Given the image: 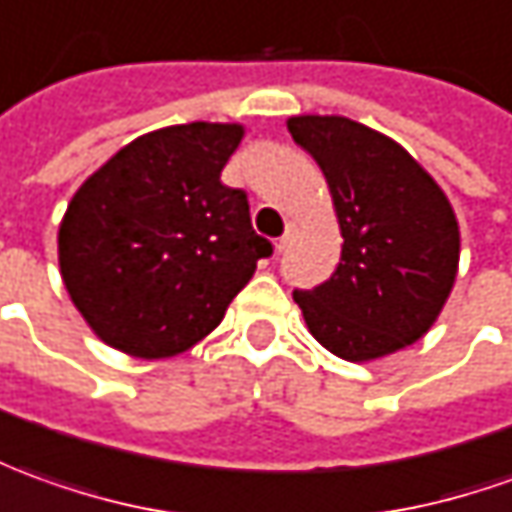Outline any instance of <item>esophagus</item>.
Instances as JSON below:
<instances>
[{"mask_svg":"<svg viewBox=\"0 0 512 512\" xmlns=\"http://www.w3.org/2000/svg\"><path fill=\"white\" fill-rule=\"evenodd\" d=\"M285 246H288V235L277 238V243H274V249H277V252H285Z\"/></svg>","mask_w":512,"mask_h":512,"instance_id":"esophagus-1","label":"esophagus"}]
</instances>
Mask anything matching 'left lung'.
Returning <instances> with one entry per match:
<instances>
[{"label":"left lung","mask_w":512,"mask_h":512,"mask_svg":"<svg viewBox=\"0 0 512 512\" xmlns=\"http://www.w3.org/2000/svg\"><path fill=\"white\" fill-rule=\"evenodd\" d=\"M294 142L328 179L342 260L325 283L297 288L308 330L344 361L417 342L446 305L460 229L446 193L398 142L347 117H291Z\"/></svg>","instance_id":"left-lung-1"}]
</instances>
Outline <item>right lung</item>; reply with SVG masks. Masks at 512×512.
Returning <instances> with one entry per match:
<instances>
[{
  "instance_id": "add662e5",
  "label": "right lung",
  "mask_w": 512,
  "mask_h": 512,
  "mask_svg": "<svg viewBox=\"0 0 512 512\" xmlns=\"http://www.w3.org/2000/svg\"><path fill=\"white\" fill-rule=\"evenodd\" d=\"M241 125L187 123L137 137L66 207L58 263L89 328L137 358L176 356L221 325L274 252L249 198L221 182Z\"/></svg>"
}]
</instances>
